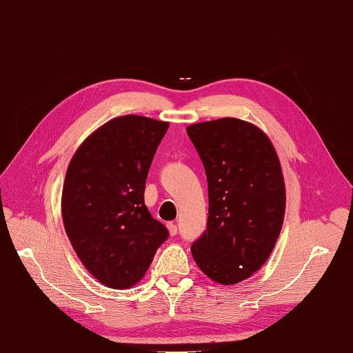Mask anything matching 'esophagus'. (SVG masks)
<instances>
[{
  "label": "esophagus",
  "mask_w": 353,
  "mask_h": 353,
  "mask_svg": "<svg viewBox=\"0 0 353 353\" xmlns=\"http://www.w3.org/2000/svg\"><path fill=\"white\" fill-rule=\"evenodd\" d=\"M168 231H169V234H170V236H175V234L178 232V226L175 225V223H172V222H169L168 225Z\"/></svg>",
  "instance_id": "esophagus-1"
}]
</instances>
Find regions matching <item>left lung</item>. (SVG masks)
<instances>
[{
  "label": "left lung",
  "mask_w": 353,
  "mask_h": 353,
  "mask_svg": "<svg viewBox=\"0 0 353 353\" xmlns=\"http://www.w3.org/2000/svg\"><path fill=\"white\" fill-rule=\"evenodd\" d=\"M208 181L207 230L192 245L198 268L217 284L245 281L268 261L285 214V183L270 139L237 119L187 127Z\"/></svg>",
  "instance_id": "obj_1"
}]
</instances>
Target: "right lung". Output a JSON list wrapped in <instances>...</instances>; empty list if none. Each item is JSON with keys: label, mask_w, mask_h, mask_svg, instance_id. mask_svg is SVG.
Returning <instances> with one entry per match:
<instances>
[{"label": "right lung", "mask_w": 353, "mask_h": 353, "mask_svg": "<svg viewBox=\"0 0 353 353\" xmlns=\"http://www.w3.org/2000/svg\"><path fill=\"white\" fill-rule=\"evenodd\" d=\"M169 122L125 114L97 128L69 161L61 217L75 254L101 284L123 290L145 276L168 239L145 205L154 154Z\"/></svg>", "instance_id": "1"}]
</instances>
